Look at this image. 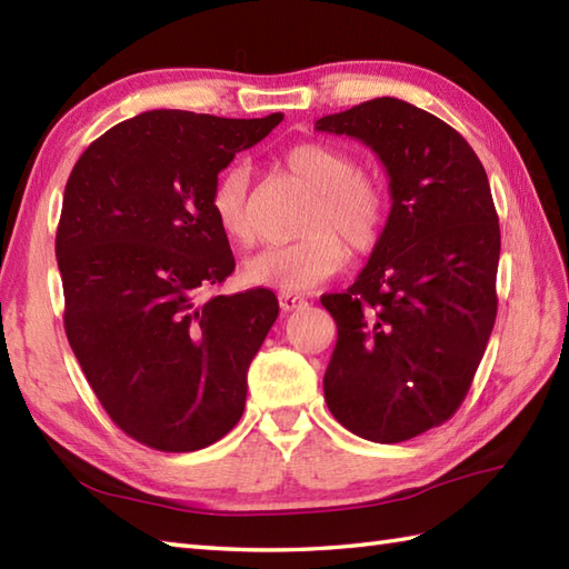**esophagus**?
<instances>
[{"label":"esophagus","mask_w":569,"mask_h":569,"mask_svg":"<svg viewBox=\"0 0 569 569\" xmlns=\"http://www.w3.org/2000/svg\"><path fill=\"white\" fill-rule=\"evenodd\" d=\"M278 303H281L283 310H298V308H303L308 300L298 293H281L278 296Z\"/></svg>","instance_id":"esophagus-1"}]
</instances>
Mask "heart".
<instances>
[{
    "label": "heart",
    "instance_id": "b5f03b06",
    "mask_svg": "<svg viewBox=\"0 0 569 569\" xmlns=\"http://www.w3.org/2000/svg\"><path fill=\"white\" fill-rule=\"evenodd\" d=\"M281 163L312 190L303 220L306 234L291 244L266 247L253 253L241 266V278L249 286L293 293L308 291L342 269L347 249L340 236L355 251H369L377 244L386 220V198L377 180L357 173L352 156L330 143H298L281 156ZM210 208L224 237L249 244L253 227L244 163L229 166L217 178Z\"/></svg>",
    "mask_w": 569,
    "mask_h": 569
}]
</instances>
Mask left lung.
<instances>
[{
    "label": "left lung",
    "mask_w": 569,
    "mask_h": 569,
    "mask_svg": "<svg viewBox=\"0 0 569 569\" xmlns=\"http://www.w3.org/2000/svg\"><path fill=\"white\" fill-rule=\"evenodd\" d=\"M389 173L391 212L369 263L320 303L337 322L325 401L347 430L403 442L462 406L497 320L499 217L462 134L396 98L328 114Z\"/></svg>",
    "instance_id": "obj_1"
}]
</instances>
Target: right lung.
<instances>
[{"label":"right lung","instance_id":"add662e5","mask_svg":"<svg viewBox=\"0 0 569 569\" xmlns=\"http://www.w3.org/2000/svg\"><path fill=\"white\" fill-rule=\"evenodd\" d=\"M281 119L143 112L94 139L66 183L68 342L114 426L153 450H202L244 413L278 300L269 288L202 296L234 271L210 198L234 153Z\"/></svg>","mask_w":569,"mask_h":569}]
</instances>
